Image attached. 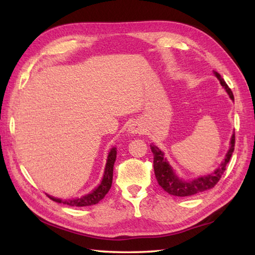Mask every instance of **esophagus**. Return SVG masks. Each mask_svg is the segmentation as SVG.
<instances>
[{"label": "esophagus", "mask_w": 255, "mask_h": 255, "mask_svg": "<svg viewBox=\"0 0 255 255\" xmlns=\"http://www.w3.org/2000/svg\"><path fill=\"white\" fill-rule=\"evenodd\" d=\"M142 127L141 125L138 124V123H132L129 125L128 127V132L131 133V134H137V133H141L142 132Z\"/></svg>", "instance_id": "esophagus-1"}]
</instances>
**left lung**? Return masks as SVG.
I'll return each instance as SVG.
<instances>
[{
	"mask_svg": "<svg viewBox=\"0 0 255 255\" xmlns=\"http://www.w3.org/2000/svg\"><path fill=\"white\" fill-rule=\"evenodd\" d=\"M214 74L215 77L219 80L221 86L226 90L230 99L232 101H235L234 94H232L229 86L225 82V80L221 78V75L216 71H214ZM150 148L153 153V169L159 185L163 188L165 192H167L170 195H173V196H192V195H196L207 191V189L213 188L216 184L218 183L221 175H223L224 172L226 171V166L230 161L232 152H234L235 150V132L232 133V136L230 138L229 149L227 151L225 159L221 162L217 169L214 172L209 173V174L199 175L197 177L191 178V180H184V178L177 175L176 171L173 169L170 162L167 161L164 152L158 147V145L151 143Z\"/></svg>",
	"mask_w": 255,
	"mask_h": 255,
	"instance_id": "8db88e82",
	"label": "left lung"
}]
</instances>
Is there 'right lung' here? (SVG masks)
Wrapping results in <instances>:
<instances>
[{"instance_id": "1", "label": "right lung", "mask_w": 255, "mask_h": 255, "mask_svg": "<svg viewBox=\"0 0 255 255\" xmlns=\"http://www.w3.org/2000/svg\"><path fill=\"white\" fill-rule=\"evenodd\" d=\"M117 155V149L114 147L111 149L107 155L106 165L104 169V174H103L101 183L97 185L94 189L89 194H85L83 196L77 197V198H68V199H61L58 197H53L51 195L47 194V196L53 202H57L59 204H64L68 206H72V207H84V206H91L95 205L105 197V195L110 191L113 183V171H114V163L116 161Z\"/></svg>"}]
</instances>
